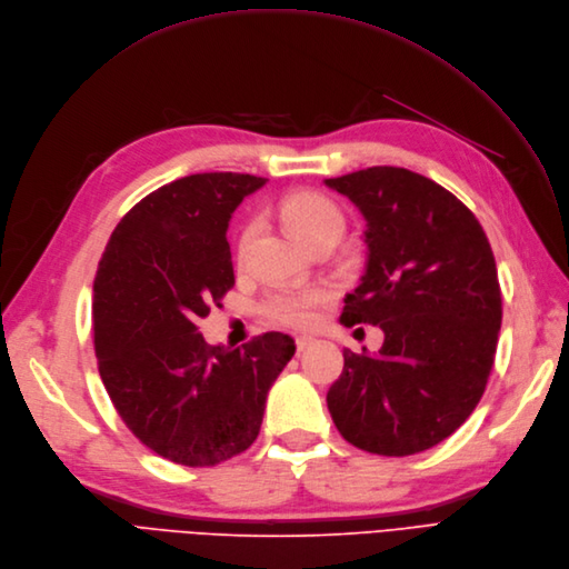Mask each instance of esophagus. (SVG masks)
Returning <instances> with one entry per match:
<instances>
[{
	"label": "esophagus",
	"mask_w": 569,
	"mask_h": 569,
	"mask_svg": "<svg viewBox=\"0 0 569 569\" xmlns=\"http://www.w3.org/2000/svg\"><path fill=\"white\" fill-rule=\"evenodd\" d=\"M310 343H312L310 336H297V350H299V352L306 350Z\"/></svg>",
	"instance_id": "1"
}]
</instances>
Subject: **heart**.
I'll return each mask as SVG.
<instances>
[{"label": "heart", "mask_w": 569, "mask_h": 569, "mask_svg": "<svg viewBox=\"0 0 569 569\" xmlns=\"http://www.w3.org/2000/svg\"><path fill=\"white\" fill-rule=\"evenodd\" d=\"M282 217L291 226L297 236L308 244L317 238L327 233H340L343 236L346 229V217L331 198L317 191H297L282 200L280 206ZM259 233V221L252 219L244 223V229L238 240V259L244 261L249 254V247H252L254 238ZM327 299V291L320 287H301V289H276L270 291L261 303V315L266 320L293 327V329H306L315 322V315L320 303Z\"/></svg>", "instance_id": "1"}]
</instances>
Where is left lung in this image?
I'll list each match as a JSON object with an SVG mask.
<instances>
[{
	"label": "left lung",
	"mask_w": 569,
	"mask_h": 569,
	"mask_svg": "<svg viewBox=\"0 0 569 569\" xmlns=\"http://www.w3.org/2000/svg\"><path fill=\"white\" fill-rule=\"evenodd\" d=\"M325 184L367 219V272L340 322L385 331L376 357L343 350L329 413L361 450L416 456L448 439L486 392L502 327L490 242L462 200L406 168L376 166Z\"/></svg>",
	"instance_id": "obj_1"
}]
</instances>
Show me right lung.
Wrapping results in <instances>:
<instances>
[{"instance_id":"right-lung-1","label":"right lung","mask_w":569,"mask_h":569,"mask_svg":"<svg viewBox=\"0 0 569 569\" xmlns=\"http://www.w3.org/2000/svg\"><path fill=\"white\" fill-rule=\"evenodd\" d=\"M263 177L202 172L142 198L113 229L93 282L100 378L156 456L214 467L254 443L266 395L297 352L280 331L208 346L198 320L236 284L226 229Z\"/></svg>"}]
</instances>
